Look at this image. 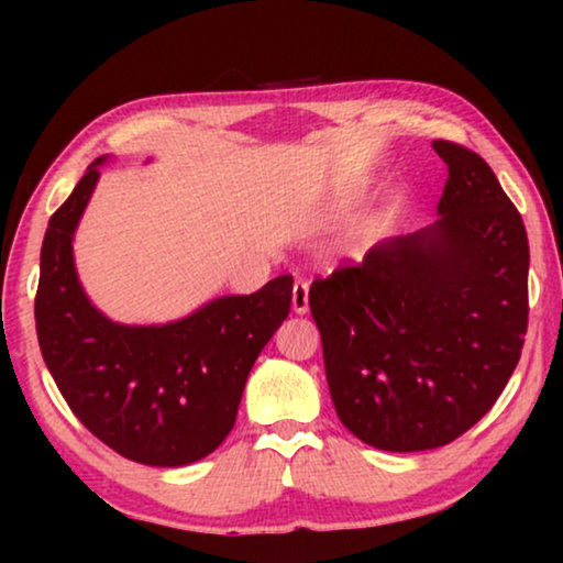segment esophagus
Listing matches in <instances>:
<instances>
[{"instance_id": "1", "label": "esophagus", "mask_w": 563, "mask_h": 563, "mask_svg": "<svg viewBox=\"0 0 563 563\" xmlns=\"http://www.w3.org/2000/svg\"><path fill=\"white\" fill-rule=\"evenodd\" d=\"M291 310L297 314H305L310 310V287L302 279H297L295 287H291Z\"/></svg>"}]
</instances>
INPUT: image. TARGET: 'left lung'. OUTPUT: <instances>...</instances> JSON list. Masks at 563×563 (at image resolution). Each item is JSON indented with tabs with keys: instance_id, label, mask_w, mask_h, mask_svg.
Here are the masks:
<instances>
[{
	"instance_id": "left-lung-1",
	"label": "left lung",
	"mask_w": 563,
	"mask_h": 563,
	"mask_svg": "<svg viewBox=\"0 0 563 563\" xmlns=\"http://www.w3.org/2000/svg\"><path fill=\"white\" fill-rule=\"evenodd\" d=\"M449 166L433 225L384 238L310 287L335 412L382 451L456 441L503 395L528 330V235L487 161Z\"/></svg>"
}]
</instances>
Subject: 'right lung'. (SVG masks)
Here are the masks:
<instances>
[{
  "mask_svg": "<svg viewBox=\"0 0 563 563\" xmlns=\"http://www.w3.org/2000/svg\"><path fill=\"white\" fill-rule=\"evenodd\" d=\"M97 158L43 238L35 330L71 412L120 456L145 466L205 459L235 426L245 379L287 320L291 276L253 295L210 299L164 325H122L99 312L74 264V233L99 181Z\"/></svg>",
  "mask_w": 563,
  "mask_h": 563,
  "instance_id": "1",
  "label": "right lung"
}]
</instances>
